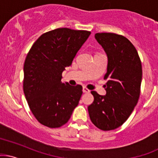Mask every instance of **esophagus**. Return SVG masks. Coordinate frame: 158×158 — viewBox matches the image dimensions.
Segmentation results:
<instances>
[{"mask_svg": "<svg viewBox=\"0 0 158 158\" xmlns=\"http://www.w3.org/2000/svg\"><path fill=\"white\" fill-rule=\"evenodd\" d=\"M82 91H83V92H84V93H89L90 92V90L88 89V88H85V87H83Z\"/></svg>", "mask_w": 158, "mask_h": 158, "instance_id": "obj_1", "label": "esophagus"}]
</instances>
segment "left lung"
<instances>
[{
    "instance_id": "left-lung-1",
    "label": "left lung",
    "mask_w": 158,
    "mask_h": 158,
    "mask_svg": "<svg viewBox=\"0 0 158 158\" xmlns=\"http://www.w3.org/2000/svg\"><path fill=\"white\" fill-rule=\"evenodd\" d=\"M95 38L108 57L106 96L92 91L94 102L88 110L92 123L107 131L122 125L137 104L143 70L139 56L132 43L114 33H97Z\"/></svg>"
}]
</instances>
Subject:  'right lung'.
Returning a JSON list of instances; mask_svg holds the SVG:
<instances>
[{"label":"right lung","mask_w":158,"mask_h":158,"mask_svg":"<svg viewBox=\"0 0 158 158\" xmlns=\"http://www.w3.org/2000/svg\"><path fill=\"white\" fill-rule=\"evenodd\" d=\"M90 34L67 27L48 31L34 42L26 56L23 91L31 112L46 127L63 126L79 104L82 86L62 82V72L71 65Z\"/></svg>","instance_id":"add662e5"}]
</instances>
